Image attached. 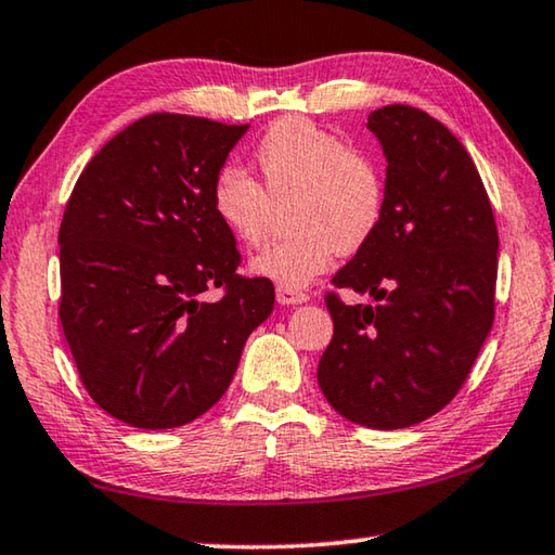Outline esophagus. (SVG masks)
I'll use <instances>...</instances> for the list:
<instances>
[{
    "mask_svg": "<svg viewBox=\"0 0 555 555\" xmlns=\"http://www.w3.org/2000/svg\"><path fill=\"white\" fill-rule=\"evenodd\" d=\"M276 300L281 306H298V304H306L308 294H306V291H298V288L279 286L276 288Z\"/></svg>",
    "mask_w": 555,
    "mask_h": 555,
    "instance_id": "34e87169",
    "label": "esophagus"
}]
</instances>
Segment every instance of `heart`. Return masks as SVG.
<instances>
[{
	"label": "heart",
	"mask_w": 555,
	"mask_h": 555,
	"mask_svg": "<svg viewBox=\"0 0 555 555\" xmlns=\"http://www.w3.org/2000/svg\"><path fill=\"white\" fill-rule=\"evenodd\" d=\"M264 188L240 166H224L212 183V210L234 240L259 247L276 208L296 230L251 259L257 276L304 288L337 257L367 247L387 208V185L372 156L304 117H284L255 146Z\"/></svg>",
	"instance_id": "1"
}]
</instances>
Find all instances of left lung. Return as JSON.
<instances>
[{
  "instance_id": "8db88e82",
  "label": "left lung",
  "mask_w": 555,
  "mask_h": 555,
  "mask_svg": "<svg viewBox=\"0 0 555 555\" xmlns=\"http://www.w3.org/2000/svg\"><path fill=\"white\" fill-rule=\"evenodd\" d=\"M367 129L387 156V208L367 247L333 286L374 298L325 296L333 340L318 384L352 424H421L463 387L494 321L500 237L465 146L424 109H374Z\"/></svg>"
}]
</instances>
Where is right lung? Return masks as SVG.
I'll list each match as a JSON object with an SVG mask.
<instances>
[{
	"label": "right lung",
	"instance_id": "add662e5",
	"mask_svg": "<svg viewBox=\"0 0 555 555\" xmlns=\"http://www.w3.org/2000/svg\"><path fill=\"white\" fill-rule=\"evenodd\" d=\"M247 129L146 115L92 156L65 205L63 333L82 387L121 424L158 430L203 416L274 311V284L237 274L242 257L210 198ZM212 287L223 296L205 301Z\"/></svg>",
	"mask_w": 555,
	"mask_h": 555
}]
</instances>
